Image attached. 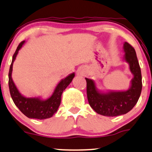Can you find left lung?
<instances>
[{
  "mask_svg": "<svg viewBox=\"0 0 152 152\" xmlns=\"http://www.w3.org/2000/svg\"><path fill=\"white\" fill-rule=\"evenodd\" d=\"M124 59L129 64L133 77L129 88L124 91L99 90L94 80L86 78L87 96L90 107L97 114L105 116H116L129 112L137 104L141 94L142 74L135 49L127 42L124 43Z\"/></svg>",
  "mask_w": 152,
  "mask_h": 152,
  "instance_id": "8db88e82",
  "label": "left lung"
}]
</instances>
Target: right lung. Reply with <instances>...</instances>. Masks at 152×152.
Returning <instances> with one entry per match:
<instances>
[{
    "mask_svg": "<svg viewBox=\"0 0 152 152\" xmlns=\"http://www.w3.org/2000/svg\"><path fill=\"white\" fill-rule=\"evenodd\" d=\"M25 41L19 44L18 47L12 57V63L9 71V89L15 104L25 116L29 118L43 120L49 118L57 112L61 103V97L63 91L72 83L75 76V73H72L66 76L58 83L53 93L47 99H42L41 97H27L23 95L17 89L12 78V66L19 50L22 48Z\"/></svg>",
    "mask_w": 152,
    "mask_h": 152,
    "instance_id": "obj_1",
    "label": "right lung"
}]
</instances>
